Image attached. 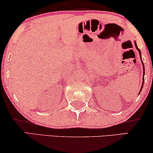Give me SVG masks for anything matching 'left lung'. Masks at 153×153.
Masks as SVG:
<instances>
[{
  "label": "left lung",
  "instance_id": "left-lung-1",
  "mask_svg": "<svg viewBox=\"0 0 153 153\" xmlns=\"http://www.w3.org/2000/svg\"><path fill=\"white\" fill-rule=\"evenodd\" d=\"M135 45H136V49H137V50L138 51V52H139L140 53V49L138 48L137 47V45H136V43L135 42ZM140 57H141V55H140ZM141 60H142V59H141ZM142 63H143V61H142ZM145 68H144V65H143V71H145V69H144ZM143 74H145V72H143ZM143 81H144V78H143ZM143 83H144V82H143ZM143 84H142V86H141V88H140V91L142 90V88H143ZM140 92L139 93H140Z\"/></svg>",
  "mask_w": 153,
  "mask_h": 153
}]
</instances>
